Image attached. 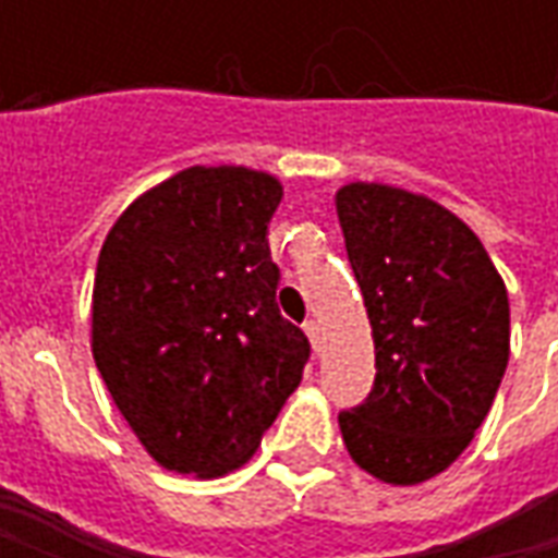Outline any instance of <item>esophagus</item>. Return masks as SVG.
I'll list each match as a JSON object with an SVG mask.
<instances>
[{"instance_id":"1","label":"esophagus","mask_w":558,"mask_h":558,"mask_svg":"<svg viewBox=\"0 0 558 558\" xmlns=\"http://www.w3.org/2000/svg\"><path fill=\"white\" fill-rule=\"evenodd\" d=\"M304 335L311 338L314 350H319V343H323V326H319V319H307V323H304Z\"/></svg>"}]
</instances>
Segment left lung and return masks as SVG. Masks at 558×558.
<instances>
[{"label": "left lung", "mask_w": 558, "mask_h": 558, "mask_svg": "<svg viewBox=\"0 0 558 558\" xmlns=\"http://www.w3.org/2000/svg\"><path fill=\"white\" fill-rule=\"evenodd\" d=\"M347 256L374 328L376 379L340 412L350 457L412 487L463 454L511 352L502 275L475 232L430 196L379 182L335 194Z\"/></svg>", "instance_id": "left-lung-1"}]
</instances>
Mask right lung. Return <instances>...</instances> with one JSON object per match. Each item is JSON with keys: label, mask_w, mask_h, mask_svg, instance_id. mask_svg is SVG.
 <instances>
[{"label": "right lung", "mask_w": 558, "mask_h": 558, "mask_svg": "<svg viewBox=\"0 0 558 558\" xmlns=\"http://www.w3.org/2000/svg\"><path fill=\"white\" fill-rule=\"evenodd\" d=\"M283 184L187 167L148 187L104 239L92 355L155 463L218 478L254 457L299 388L311 343L275 302L268 220Z\"/></svg>", "instance_id": "1"}]
</instances>
